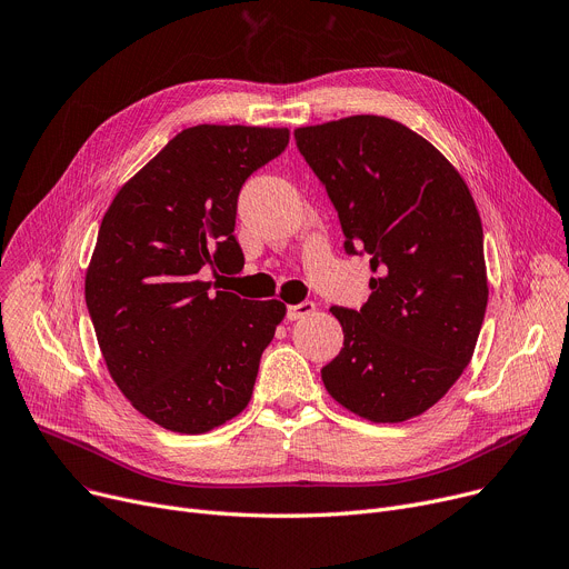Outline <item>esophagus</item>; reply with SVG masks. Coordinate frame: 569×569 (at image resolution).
<instances>
[{"label":"esophagus","instance_id":"obj_1","mask_svg":"<svg viewBox=\"0 0 569 569\" xmlns=\"http://www.w3.org/2000/svg\"><path fill=\"white\" fill-rule=\"evenodd\" d=\"M313 311H316V305H313V301H301V305H290V307H288L286 318H288L290 322H295V320H301V318L311 316Z\"/></svg>","mask_w":569,"mask_h":569}]
</instances>
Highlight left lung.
Returning <instances> with one entry per match:
<instances>
[{"mask_svg": "<svg viewBox=\"0 0 569 569\" xmlns=\"http://www.w3.org/2000/svg\"><path fill=\"white\" fill-rule=\"evenodd\" d=\"M295 141L338 212L348 253H368L370 297L331 307L343 350L322 368L329 396L372 423L439 402L473 357L487 309L482 223L439 150L387 117L297 128Z\"/></svg>", "mask_w": 569, "mask_h": 569, "instance_id": "left-lung-1", "label": "left lung"}]
</instances>
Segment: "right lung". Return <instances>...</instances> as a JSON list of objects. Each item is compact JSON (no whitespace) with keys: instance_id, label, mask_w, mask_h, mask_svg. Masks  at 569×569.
I'll return each mask as SVG.
<instances>
[{"instance_id":"obj_1","label":"right lung","mask_w":569,"mask_h":569,"mask_svg":"<svg viewBox=\"0 0 569 569\" xmlns=\"http://www.w3.org/2000/svg\"><path fill=\"white\" fill-rule=\"evenodd\" d=\"M288 139V128H187L102 217L84 281L98 346L132 407L171 432L203 435L236 419L286 316L279 299L212 292L199 272L242 270L238 194Z\"/></svg>"}]
</instances>
